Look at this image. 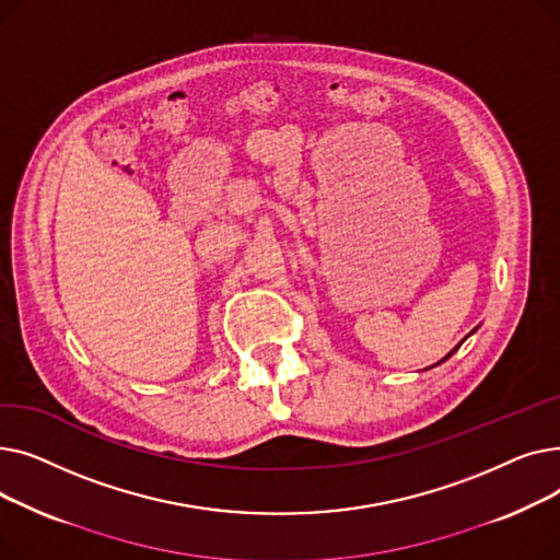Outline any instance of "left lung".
<instances>
[{
  "instance_id": "1",
  "label": "left lung",
  "mask_w": 560,
  "mask_h": 560,
  "mask_svg": "<svg viewBox=\"0 0 560 560\" xmlns=\"http://www.w3.org/2000/svg\"><path fill=\"white\" fill-rule=\"evenodd\" d=\"M458 347H460V345H456V347H454V349H452V351H450V354H447V357H445V359H443V361H440V363H445V361H447V359H450V357H452V354H454V351H456V349H458Z\"/></svg>"
}]
</instances>
